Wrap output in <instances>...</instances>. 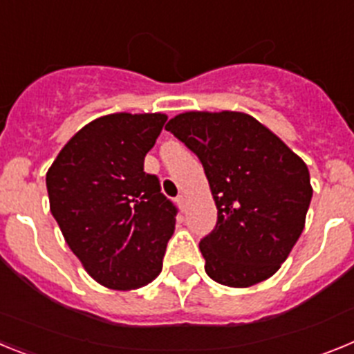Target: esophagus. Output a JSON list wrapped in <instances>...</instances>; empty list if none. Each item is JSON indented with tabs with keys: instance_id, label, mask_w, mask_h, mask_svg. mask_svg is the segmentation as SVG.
Here are the masks:
<instances>
[{
	"instance_id": "1",
	"label": "esophagus",
	"mask_w": 354,
	"mask_h": 354,
	"mask_svg": "<svg viewBox=\"0 0 354 354\" xmlns=\"http://www.w3.org/2000/svg\"><path fill=\"white\" fill-rule=\"evenodd\" d=\"M177 204H179V207H180V209L186 207V196H184V195H179V196H177Z\"/></svg>"
}]
</instances>
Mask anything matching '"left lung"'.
<instances>
[{
	"mask_svg": "<svg viewBox=\"0 0 354 354\" xmlns=\"http://www.w3.org/2000/svg\"><path fill=\"white\" fill-rule=\"evenodd\" d=\"M165 129L198 156L218 209L216 228L200 241L205 273L237 289L273 277L305 228V161L243 111H184Z\"/></svg>",
	"mask_w": 354,
	"mask_h": 354,
	"instance_id": "left-lung-1",
	"label": "left lung"
}]
</instances>
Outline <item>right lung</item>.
<instances>
[{
  "label": "right lung",
  "instance_id": "obj_1",
  "mask_svg": "<svg viewBox=\"0 0 354 354\" xmlns=\"http://www.w3.org/2000/svg\"><path fill=\"white\" fill-rule=\"evenodd\" d=\"M167 118L126 111L95 118L46 174L49 209L68 248L108 289H140L162 270L177 211L143 161Z\"/></svg>",
  "mask_w": 354,
  "mask_h": 354
}]
</instances>
